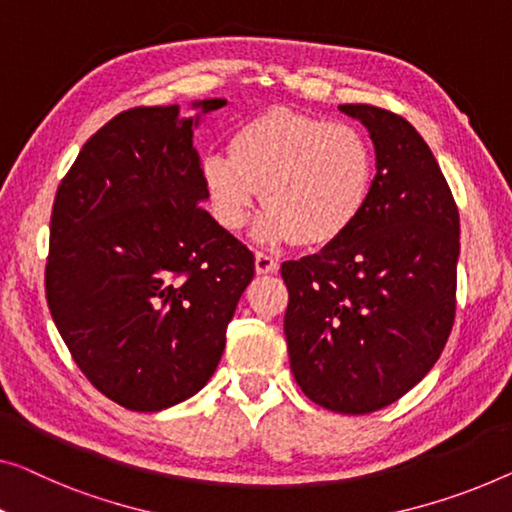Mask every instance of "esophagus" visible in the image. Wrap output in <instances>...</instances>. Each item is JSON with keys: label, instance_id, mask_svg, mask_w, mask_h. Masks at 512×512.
<instances>
[{"label": "esophagus", "instance_id": "esophagus-1", "mask_svg": "<svg viewBox=\"0 0 512 512\" xmlns=\"http://www.w3.org/2000/svg\"><path fill=\"white\" fill-rule=\"evenodd\" d=\"M278 269H280V264L273 257L264 255V253L255 255V271L259 273V276H266V273H278Z\"/></svg>", "mask_w": 512, "mask_h": 512}]
</instances>
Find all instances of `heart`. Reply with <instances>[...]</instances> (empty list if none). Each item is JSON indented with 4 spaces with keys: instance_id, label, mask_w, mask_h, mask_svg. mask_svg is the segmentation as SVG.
Returning <instances> with one entry per match:
<instances>
[{
    "instance_id": "b5f03b06",
    "label": "heart",
    "mask_w": 512,
    "mask_h": 512,
    "mask_svg": "<svg viewBox=\"0 0 512 512\" xmlns=\"http://www.w3.org/2000/svg\"><path fill=\"white\" fill-rule=\"evenodd\" d=\"M375 174V151L356 126L287 108L243 121L227 154L211 151L200 163L211 216L227 232L250 223L262 193L257 236L269 246L340 241L368 209Z\"/></svg>"
}]
</instances>
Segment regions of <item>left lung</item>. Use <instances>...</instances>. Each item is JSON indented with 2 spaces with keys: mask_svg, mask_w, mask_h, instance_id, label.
Masks as SVG:
<instances>
[{
  "mask_svg": "<svg viewBox=\"0 0 512 512\" xmlns=\"http://www.w3.org/2000/svg\"><path fill=\"white\" fill-rule=\"evenodd\" d=\"M340 112L375 144L372 200L352 232L280 273L296 384L319 407L361 416L400 400L444 352L460 216L437 158L407 119L361 103Z\"/></svg>",
  "mask_w": 512,
  "mask_h": 512,
  "instance_id": "8db88e82",
  "label": "left lung"
}]
</instances>
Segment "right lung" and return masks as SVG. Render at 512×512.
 <instances>
[{"instance_id":"obj_1","label":"right lung","mask_w":512,"mask_h":512,"mask_svg":"<svg viewBox=\"0 0 512 512\" xmlns=\"http://www.w3.org/2000/svg\"><path fill=\"white\" fill-rule=\"evenodd\" d=\"M223 105L121 112L57 188L48 308L78 368L126 409L160 411L204 388L255 276L253 253L202 207L193 128Z\"/></svg>"}]
</instances>
